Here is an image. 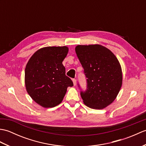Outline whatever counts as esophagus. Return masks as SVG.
Returning <instances> with one entry per match:
<instances>
[{
  "instance_id": "obj_1",
  "label": "esophagus",
  "mask_w": 146,
  "mask_h": 146,
  "mask_svg": "<svg viewBox=\"0 0 146 146\" xmlns=\"http://www.w3.org/2000/svg\"><path fill=\"white\" fill-rule=\"evenodd\" d=\"M72 81H73V85H74V86H75V85H76V80L75 79H73V80H72Z\"/></svg>"
}]
</instances>
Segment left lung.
Masks as SVG:
<instances>
[{"label":"left lung","instance_id":"1","mask_svg":"<svg viewBox=\"0 0 146 146\" xmlns=\"http://www.w3.org/2000/svg\"><path fill=\"white\" fill-rule=\"evenodd\" d=\"M75 51L87 78V89L81 92L83 103L93 109H103L115 100L122 86L119 61L100 44L78 45Z\"/></svg>","mask_w":146,"mask_h":146}]
</instances>
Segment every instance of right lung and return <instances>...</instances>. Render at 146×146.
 <instances>
[{
    "mask_svg": "<svg viewBox=\"0 0 146 146\" xmlns=\"http://www.w3.org/2000/svg\"><path fill=\"white\" fill-rule=\"evenodd\" d=\"M67 46H48L36 51L25 68V86L33 100L44 108L61 103L71 80L65 75L63 61Z\"/></svg>",
    "mask_w": 146,
    "mask_h": 146,
    "instance_id": "right-lung-1",
    "label": "right lung"
}]
</instances>
